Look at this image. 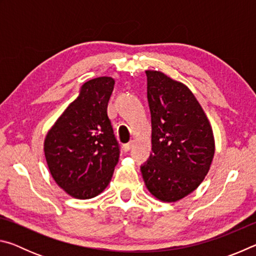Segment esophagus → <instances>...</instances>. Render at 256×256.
Instances as JSON below:
<instances>
[{
	"label": "esophagus",
	"mask_w": 256,
	"mask_h": 256,
	"mask_svg": "<svg viewBox=\"0 0 256 256\" xmlns=\"http://www.w3.org/2000/svg\"><path fill=\"white\" fill-rule=\"evenodd\" d=\"M133 144H134V142H133V141H130L128 144H124V146H123V150L125 151V152H128V151L131 150V148L133 146Z\"/></svg>",
	"instance_id": "obj_1"
}]
</instances>
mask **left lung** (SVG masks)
<instances>
[{"instance_id":"1","label":"left lung","mask_w":256,"mask_h":256,"mask_svg":"<svg viewBox=\"0 0 256 256\" xmlns=\"http://www.w3.org/2000/svg\"><path fill=\"white\" fill-rule=\"evenodd\" d=\"M152 154L141 166L146 188L175 202L204 180L214 154L209 120L192 92L159 71H146Z\"/></svg>"}]
</instances>
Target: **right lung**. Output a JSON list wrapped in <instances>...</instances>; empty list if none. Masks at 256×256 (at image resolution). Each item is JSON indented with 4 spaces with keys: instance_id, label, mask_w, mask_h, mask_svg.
Instances as JSON below:
<instances>
[{
    "instance_id": "obj_1",
    "label": "right lung",
    "mask_w": 256,
    "mask_h": 256,
    "mask_svg": "<svg viewBox=\"0 0 256 256\" xmlns=\"http://www.w3.org/2000/svg\"><path fill=\"white\" fill-rule=\"evenodd\" d=\"M114 84L110 76L86 81L46 136L44 151L50 175L76 198L100 194L118 162L120 146L107 115Z\"/></svg>"
}]
</instances>
